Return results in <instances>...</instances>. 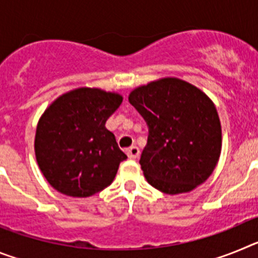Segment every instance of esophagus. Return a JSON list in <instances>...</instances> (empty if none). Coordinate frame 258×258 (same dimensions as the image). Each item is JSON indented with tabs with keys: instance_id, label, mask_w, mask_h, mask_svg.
Listing matches in <instances>:
<instances>
[{
	"instance_id": "34e87169",
	"label": "esophagus",
	"mask_w": 258,
	"mask_h": 258,
	"mask_svg": "<svg viewBox=\"0 0 258 258\" xmlns=\"http://www.w3.org/2000/svg\"><path fill=\"white\" fill-rule=\"evenodd\" d=\"M140 154L141 151L137 146H132L131 149L126 150V155L129 159H138V157H140Z\"/></svg>"
}]
</instances>
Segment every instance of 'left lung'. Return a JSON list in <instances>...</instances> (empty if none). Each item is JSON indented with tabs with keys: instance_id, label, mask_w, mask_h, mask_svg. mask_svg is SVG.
I'll return each instance as SVG.
<instances>
[{
	"instance_id": "8db88e82",
	"label": "left lung",
	"mask_w": 258,
	"mask_h": 258,
	"mask_svg": "<svg viewBox=\"0 0 258 258\" xmlns=\"http://www.w3.org/2000/svg\"><path fill=\"white\" fill-rule=\"evenodd\" d=\"M129 102L149 126L140 160L147 182L169 195L206 182L222 146L220 117L208 95L183 80L165 77L134 89Z\"/></svg>"
}]
</instances>
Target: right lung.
I'll list each match as a JSON object with an SVG mask.
<instances>
[{
	"label": "right lung",
	"instance_id": "obj_1",
	"mask_svg": "<svg viewBox=\"0 0 258 258\" xmlns=\"http://www.w3.org/2000/svg\"><path fill=\"white\" fill-rule=\"evenodd\" d=\"M122 102L117 93L79 88L56 98L38 120L36 160L59 192L88 198L112 183L126 155L106 121Z\"/></svg>",
	"mask_w": 258,
	"mask_h": 258
}]
</instances>
